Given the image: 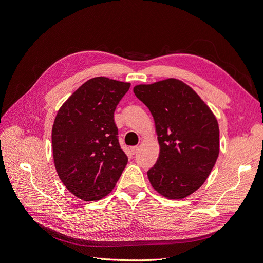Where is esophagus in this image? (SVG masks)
<instances>
[{
  "mask_svg": "<svg viewBox=\"0 0 263 263\" xmlns=\"http://www.w3.org/2000/svg\"><path fill=\"white\" fill-rule=\"evenodd\" d=\"M138 148H139L138 146H132V147H130V151H132L133 154H136L137 151H138Z\"/></svg>",
  "mask_w": 263,
  "mask_h": 263,
  "instance_id": "esophagus-1",
  "label": "esophagus"
}]
</instances>
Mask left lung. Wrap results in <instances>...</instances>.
<instances>
[{"mask_svg": "<svg viewBox=\"0 0 263 263\" xmlns=\"http://www.w3.org/2000/svg\"><path fill=\"white\" fill-rule=\"evenodd\" d=\"M134 93L151 111L159 143L156 164L147 171L149 183L169 199L192 195L203 185L219 154L214 114L179 79L138 84Z\"/></svg>", "mask_w": 263, "mask_h": 263, "instance_id": "8db88e82", "label": "left lung"}]
</instances>
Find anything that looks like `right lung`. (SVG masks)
I'll use <instances>...</instances> for the list:
<instances>
[{
  "label": "right lung",
  "instance_id": "right-lung-1",
  "mask_svg": "<svg viewBox=\"0 0 263 263\" xmlns=\"http://www.w3.org/2000/svg\"><path fill=\"white\" fill-rule=\"evenodd\" d=\"M129 86L107 77L92 78L58 111L51 134L54 166L66 189L83 201L111 193L127 165L114 115Z\"/></svg>",
  "mask_w": 263,
  "mask_h": 263
}]
</instances>
